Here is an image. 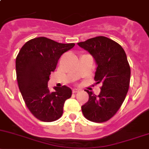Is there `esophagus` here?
Instances as JSON below:
<instances>
[{"label": "esophagus", "mask_w": 149, "mask_h": 149, "mask_svg": "<svg viewBox=\"0 0 149 149\" xmlns=\"http://www.w3.org/2000/svg\"><path fill=\"white\" fill-rule=\"evenodd\" d=\"M79 90H80V89H78V88H74V89H73V93H76V92H79Z\"/></svg>", "instance_id": "obj_1"}]
</instances>
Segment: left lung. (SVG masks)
<instances>
[{"label":"left lung","instance_id":"left-lung-1","mask_svg":"<svg viewBox=\"0 0 149 149\" xmlns=\"http://www.w3.org/2000/svg\"><path fill=\"white\" fill-rule=\"evenodd\" d=\"M77 44L95 59V79L102 84L99 95L86 90L89 100L81 106L82 113L91 122H106L117 112L129 89L130 68L126 53L119 44L104 36Z\"/></svg>","mask_w":149,"mask_h":149}]
</instances>
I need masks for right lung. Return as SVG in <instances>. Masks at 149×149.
Wrapping results in <instances>:
<instances>
[{"instance_id": "add662e5", "label": "right lung", "mask_w": 149, "mask_h": 149, "mask_svg": "<svg viewBox=\"0 0 149 149\" xmlns=\"http://www.w3.org/2000/svg\"><path fill=\"white\" fill-rule=\"evenodd\" d=\"M75 44H61L45 37L30 40L20 49L16 59L19 89L30 112L43 122H54L63 113L65 100L72 95L67 86L50 92L48 81L63 53Z\"/></svg>"}]
</instances>
